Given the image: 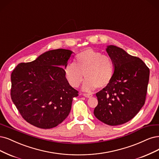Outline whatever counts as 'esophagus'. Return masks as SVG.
<instances>
[{"mask_svg":"<svg viewBox=\"0 0 159 159\" xmlns=\"http://www.w3.org/2000/svg\"><path fill=\"white\" fill-rule=\"evenodd\" d=\"M83 95H84V97H87V98H90V97H91L93 96V95L91 94V93H84Z\"/></svg>","mask_w":159,"mask_h":159,"instance_id":"esophagus-1","label":"esophagus"}]
</instances>
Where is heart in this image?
Returning a JSON list of instances; mask_svg holds the SVG:
<instances>
[{
	"label": "heart",
	"instance_id": "1",
	"mask_svg": "<svg viewBox=\"0 0 159 159\" xmlns=\"http://www.w3.org/2000/svg\"><path fill=\"white\" fill-rule=\"evenodd\" d=\"M114 73L112 60L92 48L79 52L64 68L65 78L73 87H78L84 79L83 90L91 91L97 87H105L111 83Z\"/></svg>",
	"mask_w": 159,
	"mask_h": 159
}]
</instances>
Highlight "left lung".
Here are the masks:
<instances>
[{"label":"left lung","mask_w":159,"mask_h":159,"mask_svg":"<svg viewBox=\"0 0 159 159\" xmlns=\"http://www.w3.org/2000/svg\"><path fill=\"white\" fill-rule=\"evenodd\" d=\"M106 51L112 60V80L96 93L98 105L94 115L109 125L123 124L132 120L145 104L149 69L139 58L122 48L108 45Z\"/></svg>","instance_id":"obj_1"}]
</instances>
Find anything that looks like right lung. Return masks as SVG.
Returning a JSON list of instances; mask_svg holds the SVG:
<instances>
[{
    "instance_id": "1",
    "label": "right lung",
    "mask_w": 159,
    "mask_h": 159,
    "mask_svg": "<svg viewBox=\"0 0 159 159\" xmlns=\"http://www.w3.org/2000/svg\"><path fill=\"white\" fill-rule=\"evenodd\" d=\"M72 53L62 48L48 51L14 68L11 98L26 122L50 129L67 118L78 91L70 85L62 67L68 64Z\"/></svg>"
}]
</instances>
